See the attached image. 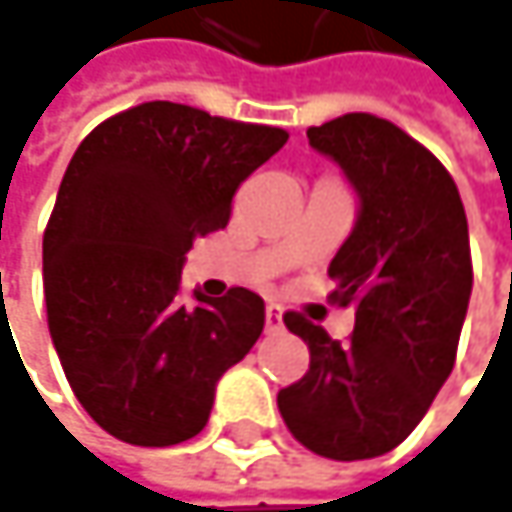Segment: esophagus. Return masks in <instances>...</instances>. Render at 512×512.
<instances>
[{
	"label": "esophagus",
	"instance_id": "esophagus-1",
	"mask_svg": "<svg viewBox=\"0 0 512 512\" xmlns=\"http://www.w3.org/2000/svg\"><path fill=\"white\" fill-rule=\"evenodd\" d=\"M265 329H268V332H279V329H282V309H279L276 303H271V306L265 309Z\"/></svg>",
	"mask_w": 512,
	"mask_h": 512
}]
</instances>
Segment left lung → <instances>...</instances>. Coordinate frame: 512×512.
I'll return each instance as SVG.
<instances>
[{
  "mask_svg": "<svg viewBox=\"0 0 512 512\" xmlns=\"http://www.w3.org/2000/svg\"><path fill=\"white\" fill-rule=\"evenodd\" d=\"M306 136L361 198L358 224L329 265V303L352 306L355 329L341 344L285 311V326L309 344V370L276 405L314 455L379 457L420 425L455 367L472 294L466 212L446 165L387 119L347 113Z\"/></svg>",
  "mask_w": 512,
  "mask_h": 512,
  "instance_id": "obj_1",
  "label": "left lung"
}]
</instances>
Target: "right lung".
<instances>
[{
    "label": "right lung",
    "instance_id": "right-lung-1",
    "mask_svg": "<svg viewBox=\"0 0 512 512\" xmlns=\"http://www.w3.org/2000/svg\"><path fill=\"white\" fill-rule=\"evenodd\" d=\"M285 142L282 128L145 101L69 160L43 233L46 317L72 393L116 440L163 449L201 434L218 379L259 341V294L189 306L180 271Z\"/></svg>",
    "mask_w": 512,
    "mask_h": 512
}]
</instances>
